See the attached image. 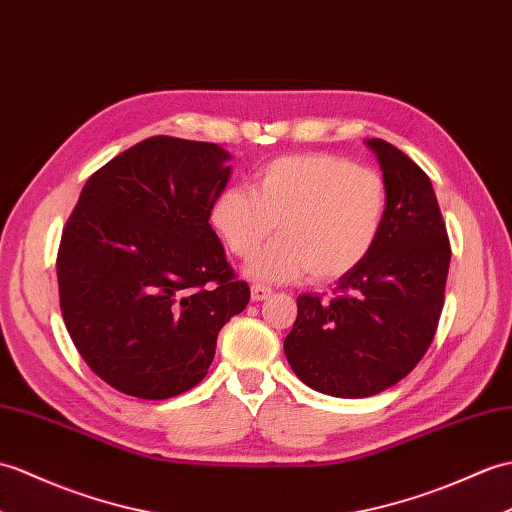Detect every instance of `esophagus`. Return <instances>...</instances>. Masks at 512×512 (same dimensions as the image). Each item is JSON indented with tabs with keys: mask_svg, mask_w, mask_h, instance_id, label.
<instances>
[{
	"mask_svg": "<svg viewBox=\"0 0 512 512\" xmlns=\"http://www.w3.org/2000/svg\"><path fill=\"white\" fill-rule=\"evenodd\" d=\"M270 294H272V290L266 288V285H259V283H253V285H251V299H253L255 303L266 301Z\"/></svg>",
	"mask_w": 512,
	"mask_h": 512,
	"instance_id": "34e87169",
	"label": "esophagus"
}]
</instances>
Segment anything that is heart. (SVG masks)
Listing matches in <instances>:
<instances>
[{"mask_svg": "<svg viewBox=\"0 0 512 512\" xmlns=\"http://www.w3.org/2000/svg\"><path fill=\"white\" fill-rule=\"evenodd\" d=\"M386 211L382 174L310 152L261 165L253 192L222 189L211 205V224L240 259H251L277 224V240L248 266L255 279L294 281L312 272L316 281H334L373 251Z\"/></svg>", "mask_w": 512, "mask_h": 512, "instance_id": "heart-1", "label": "heart"}]
</instances>
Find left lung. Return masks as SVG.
<instances>
[{"label": "left lung", "instance_id": "obj_1", "mask_svg": "<svg viewBox=\"0 0 512 512\" xmlns=\"http://www.w3.org/2000/svg\"><path fill=\"white\" fill-rule=\"evenodd\" d=\"M384 172L388 211L362 264L336 283V296L301 294L283 340L292 371L323 395L360 399L401 382L434 338L451 259L430 178L384 139H366Z\"/></svg>", "mask_w": 512, "mask_h": 512}]
</instances>
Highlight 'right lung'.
<instances>
[{
    "label": "right lung",
    "mask_w": 512,
    "mask_h": 512,
    "mask_svg": "<svg viewBox=\"0 0 512 512\" xmlns=\"http://www.w3.org/2000/svg\"><path fill=\"white\" fill-rule=\"evenodd\" d=\"M218 144L150 137L85 183L56 275L65 327L91 371L130 397L194 388L251 290L235 281L211 205L229 183Z\"/></svg>",
    "instance_id": "obj_1"
}]
</instances>
